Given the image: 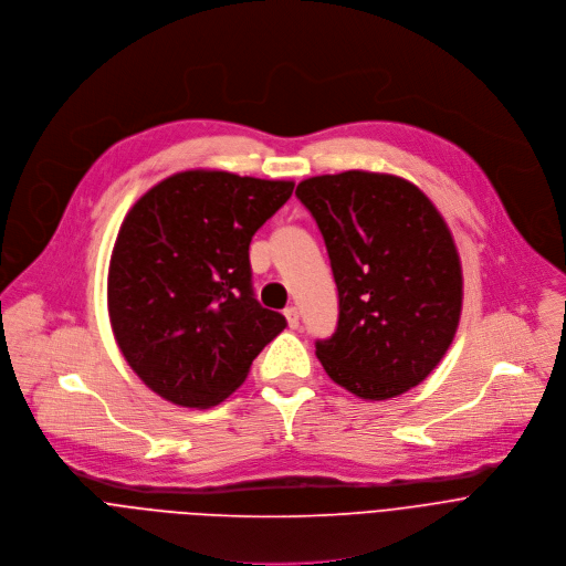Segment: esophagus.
<instances>
[{
  "mask_svg": "<svg viewBox=\"0 0 566 566\" xmlns=\"http://www.w3.org/2000/svg\"><path fill=\"white\" fill-rule=\"evenodd\" d=\"M285 318H287V325H290L292 329H296V327H298V318H301L298 307H294V305L285 307Z\"/></svg>",
  "mask_w": 566,
  "mask_h": 566,
  "instance_id": "esophagus-1",
  "label": "esophagus"
}]
</instances>
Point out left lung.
I'll use <instances>...</instances> for the list:
<instances>
[{
    "instance_id": "left-lung-1",
    "label": "left lung",
    "mask_w": 566,
    "mask_h": 566,
    "mask_svg": "<svg viewBox=\"0 0 566 566\" xmlns=\"http://www.w3.org/2000/svg\"><path fill=\"white\" fill-rule=\"evenodd\" d=\"M338 290V325L316 344L327 377L366 401L419 386L453 344L462 261L432 200L410 180L350 169L298 182Z\"/></svg>"
}]
</instances>
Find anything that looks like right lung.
Instances as JSON below:
<instances>
[{"mask_svg": "<svg viewBox=\"0 0 566 566\" xmlns=\"http://www.w3.org/2000/svg\"><path fill=\"white\" fill-rule=\"evenodd\" d=\"M292 189L187 169L127 211L108 261V321L132 370L165 401L218 406L287 325L252 294L250 243Z\"/></svg>", "mask_w": 566, "mask_h": 566, "instance_id": "1", "label": "right lung"}]
</instances>
